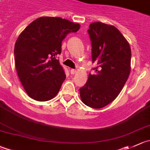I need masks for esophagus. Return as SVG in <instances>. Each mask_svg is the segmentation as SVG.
I'll return each mask as SVG.
<instances>
[{"label": "esophagus", "instance_id": "obj_1", "mask_svg": "<svg viewBox=\"0 0 150 150\" xmlns=\"http://www.w3.org/2000/svg\"><path fill=\"white\" fill-rule=\"evenodd\" d=\"M70 72L72 75H75V74L76 73V70H75V69H71Z\"/></svg>", "mask_w": 150, "mask_h": 150}]
</instances>
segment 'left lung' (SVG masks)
<instances>
[{
    "instance_id": "1",
    "label": "left lung",
    "mask_w": 150,
    "mask_h": 150,
    "mask_svg": "<svg viewBox=\"0 0 150 150\" xmlns=\"http://www.w3.org/2000/svg\"><path fill=\"white\" fill-rule=\"evenodd\" d=\"M88 33L92 43V62L98 64L80 89L82 102L91 108L104 107L122 90L131 70V49L120 31L112 25L95 22Z\"/></svg>"
}]
</instances>
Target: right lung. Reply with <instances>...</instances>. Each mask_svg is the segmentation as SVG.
I'll return each instance as SVG.
<instances>
[{"instance_id": "right-lung-1", "label": "right lung", "mask_w": 150, "mask_h": 150, "mask_svg": "<svg viewBox=\"0 0 150 150\" xmlns=\"http://www.w3.org/2000/svg\"><path fill=\"white\" fill-rule=\"evenodd\" d=\"M80 24L54 17H41L29 25L15 42V67L19 79L31 98L38 101L52 99L66 78L56 56L61 53V43Z\"/></svg>"}]
</instances>
